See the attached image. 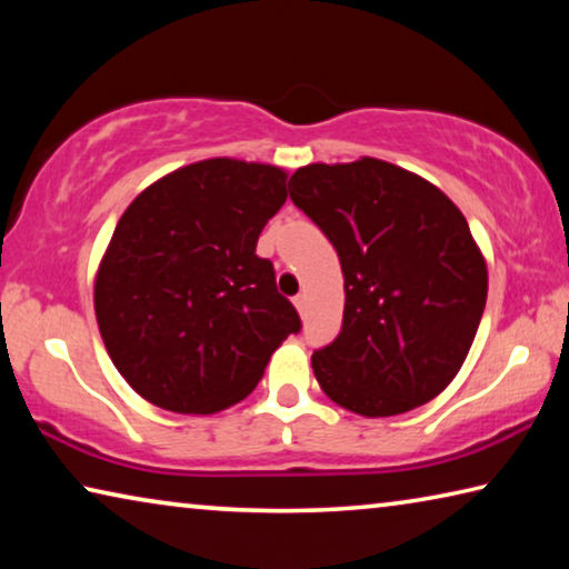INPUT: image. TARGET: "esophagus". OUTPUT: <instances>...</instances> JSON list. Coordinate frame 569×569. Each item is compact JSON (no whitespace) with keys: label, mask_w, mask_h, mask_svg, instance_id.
Listing matches in <instances>:
<instances>
[{"label":"esophagus","mask_w":569,"mask_h":569,"mask_svg":"<svg viewBox=\"0 0 569 569\" xmlns=\"http://www.w3.org/2000/svg\"><path fill=\"white\" fill-rule=\"evenodd\" d=\"M293 306L298 308V313L303 316V311H306V293H298V296H293Z\"/></svg>","instance_id":"34e87169"}]
</instances>
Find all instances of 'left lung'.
<instances>
[{
  "label": "left lung",
  "mask_w": 569,
  "mask_h": 569,
  "mask_svg": "<svg viewBox=\"0 0 569 569\" xmlns=\"http://www.w3.org/2000/svg\"><path fill=\"white\" fill-rule=\"evenodd\" d=\"M293 206L331 240L343 323L313 351L323 393L361 417H393L449 387L487 303V263L439 188L377 158L298 168Z\"/></svg>",
  "instance_id": "left-lung-1"
}]
</instances>
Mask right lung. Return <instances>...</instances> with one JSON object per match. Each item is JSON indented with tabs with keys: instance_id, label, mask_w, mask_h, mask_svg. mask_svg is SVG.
Returning <instances> with one entry per match:
<instances>
[{
	"instance_id": "obj_1",
	"label": "right lung",
	"mask_w": 569,
	"mask_h": 569,
	"mask_svg": "<svg viewBox=\"0 0 569 569\" xmlns=\"http://www.w3.org/2000/svg\"><path fill=\"white\" fill-rule=\"evenodd\" d=\"M286 196L281 168L213 158L152 182L124 210L94 278V313L142 399L178 413L233 407L301 331L273 263L256 256Z\"/></svg>"
}]
</instances>
